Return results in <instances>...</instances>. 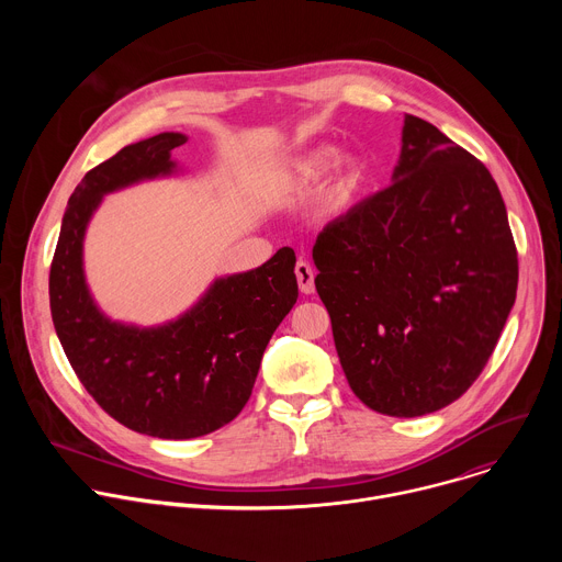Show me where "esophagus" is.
<instances>
[{
  "mask_svg": "<svg viewBox=\"0 0 562 562\" xmlns=\"http://www.w3.org/2000/svg\"><path fill=\"white\" fill-rule=\"evenodd\" d=\"M295 278H297V284H300V291H302V293L308 295V293L315 291V284H313V269H311L308 262L300 260V262L295 265Z\"/></svg>",
  "mask_w": 562,
  "mask_h": 562,
  "instance_id": "1",
  "label": "esophagus"
}]
</instances>
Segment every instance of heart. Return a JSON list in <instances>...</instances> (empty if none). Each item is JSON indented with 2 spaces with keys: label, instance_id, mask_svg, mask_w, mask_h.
Returning <instances> with one entry per match:
<instances>
[{
  "label": "heart",
  "instance_id": "1",
  "mask_svg": "<svg viewBox=\"0 0 562 562\" xmlns=\"http://www.w3.org/2000/svg\"><path fill=\"white\" fill-rule=\"evenodd\" d=\"M338 159V148L334 144H315L300 155H295L286 165V180L291 184H313L319 178H325L327 171ZM364 182V165L358 155H347L340 159L336 176L327 191L323 193V209L338 211L351 202L358 189Z\"/></svg>",
  "mask_w": 562,
  "mask_h": 562
}]
</instances>
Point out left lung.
I'll return each mask as SVG.
<instances>
[{
  "instance_id": "1",
  "label": "left lung",
  "mask_w": 562,
  "mask_h": 562,
  "mask_svg": "<svg viewBox=\"0 0 562 562\" xmlns=\"http://www.w3.org/2000/svg\"><path fill=\"white\" fill-rule=\"evenodd\" d=\"M391 182L317 235L315 289L351 391L378 414L416 418L485 369L518 256L492 173L434 124L405 117Z\"/></svg>"
}]
</instances>
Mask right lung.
I'll return each instance as SVG.
<instances>
[{
  "instance_id": "add662e5",
  "label": "right lung",
  "mask_w": 562,
  "mask_h": 562,
  "mask_svg": "<svg viewBox=\"0 0 562 562\" xmlns=\"http://www.w3.org/2000/svg\"><path fill=\"white\" fill-rule=\"evenodd\" d=\"M189 137L159 133L124 146L72 191L50 265V313L64 353L95 403L124 427L165 440L206 436L251 397L265 349L297 300L295 254L215 278L182 315L157 327L111 319L85 276V235L104 195L180 171Z\"/></svg>"
}]
</instances>
